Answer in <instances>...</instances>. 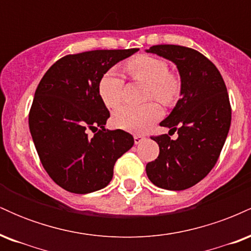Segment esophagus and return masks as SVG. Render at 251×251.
Here are the masks:
<instances>
[{
	"instance_id": "obj_1",
	"label": "esophagus",
	"mask_w": 251,
	"mask_h": 251,
	"mask_svg": "<svg viewBox=\"0 0 251 251\" xmlns=\"http://www.w3.org/2000/svg\"><path fill=\"white\" fill-rule=\"evenodd\" d=\"M133 138H134L135 145H138V144H140L142 142H144V140H145V137H144V135H142V134H134Z\"/></svg>"
}]
</instances>
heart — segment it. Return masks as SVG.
Instances as JSON below:
<instances>
[{
	"label": "heart",
	"mask_w": 251,
	"mask_h": 251,
	"mask_svg": "<svg viewBox=\"0 0 251 251\" xmlns=\"http://www.w3.org/2000/svg\"><path fill=\"white\" fill-rule=\"evenodd\" d=\"M129 75L137 81L148 85L146 99H155L165 106L177 102L181 92L179 76L169 71L165 60L151 55H138L126 65ZM124 79L116 68H109L100 77L98 93L106 107L116 108L123 100ZM162 117V108L157 102L150 101L140 106H123L113 114L118 127L140 133Z\"/></svg>",
	"instance_id": "heart-1"
}]
</instances>
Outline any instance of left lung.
I'll return each instance as SVG.
<instances>
[{"label": "left lung", "instance_id": "left-lung-1", "mask_svg": "<svg viewBox=\"0 0 251 251\" xmlns=\"http://www.w3.org/2000/svg\"><path fill=\"white\" fill-rule=\"evenodd\" d=\"M146 51L174 62L181 81V98L160 123L177 131L178 138L151 137L159 155L148 163L146 175L158 188L180 191L201 181L217 162L231 123L229 96L220 71L200 51L177 45L152 46Z\"/></svg>", "mask_w": 251, "mask_h": 251}]
</instances>
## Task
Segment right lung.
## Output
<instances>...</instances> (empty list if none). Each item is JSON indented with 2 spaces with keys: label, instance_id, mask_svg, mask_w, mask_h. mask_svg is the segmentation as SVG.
I'll return each instance as SVG.
<instances>
[{
  "label": "right lung",
  "instance_id": "obj_1",
  "mask_svg": "<svg viewBox=\"0 0 251 251\" xmlns=\"http://www.w3.org/2000/svg\"><path fill=\"white\" fill-rule=\"evenodd\" d=\"M138 50L70 54L57 60L37 86L30 134L43 168L62 189L82 195L107 186L118 158L133 146L127 132L105 128L109 111L98 83L106 71ZM89 129L93 136L88 135Z\"/></svg>",
  "mask_w": 251,
  "mask_h": 251
}]
</instances>
